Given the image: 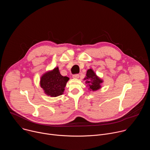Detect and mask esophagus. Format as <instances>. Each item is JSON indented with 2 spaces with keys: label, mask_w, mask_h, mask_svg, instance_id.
<instances>
[{
  "label": "esophagus",
  "mask_w": 150,
  "mask_h": 150,
  "mask_svg": "<svg viewBox=\"0 0 150 150\" xmlns=\"http://www.w3.org/2000/svg\"><path fill=\"white\" fill-rule=\"evenodd\" d=\"M72 77H73L74 78L77 79V78H78L79 77V75L78 74H75V75H74L72 76Z\"/></svg>",
  "instance_id": "1"
}]
</instances>
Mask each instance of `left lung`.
Segmentation results:
<instances>
[{
    "label": "left lung",
    "mask_w": 150,
    "mask_h": 150,
    "mask_svg": "<svg viewBox=\"0 0 150 150\" xmlns=\"http://www.w3.org/2000/svg\"><path fill=\"white\" fill-rule=\"evenodd\" d=\"M84 80H87L85 83H88L89 90L93 91L100 89L101 88V84L103 82V81L96 75L92 69L87 70Z\"/></svg>",
    "instance_id": "8db88e82"
}]
</instances>
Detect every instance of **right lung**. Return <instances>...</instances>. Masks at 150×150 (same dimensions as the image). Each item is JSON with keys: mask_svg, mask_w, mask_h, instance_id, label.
<instances>
[{"mask_svg": "<svg viewBox=\"0 0 150 150\" xmlns=\"http://www.w3.org/2000/svg\"><path fill=\"white\" fill-rule=\"evenodd\" d=\"M69 78L60 74L58 67L45 72L41 76L40 84L44 93L51 97H56L63 94Z\"/></svg>", "mask_w": 150, "mask_h": 150, "instance_id": "1", "label": "right lung"}]
</instances>
